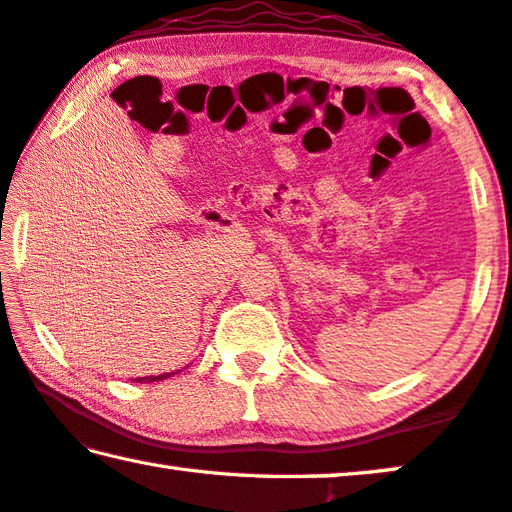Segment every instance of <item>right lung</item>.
<instances>
[{
    "label": "right lung",
    "mask_w": 512,
    "mask_h": 512,
    "mask_svg": "<svg viewBox=\"0 0 512 512\" xmlns=\"http://www.w3.org/2000/svg\"><path fill=\"white\" fill-rule=\"evenodd\" d=\"M170 373H164V376H148V378H136L139 380V383H154V380H164V378H168Z\"/></svg>",
    "instance_id": "right-lung-1"
}]
</instances>
